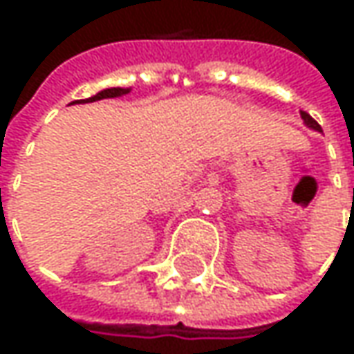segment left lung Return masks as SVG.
<instances>
[{
  "label": "left lung",
  "mask_w": 354,
  "mask_h": 354,
  "mask_svg": "<svg viewBox=\"0 0 354 354\" xmlns=\"http://www.w3.org/2000/svg\"><path fill=\"white\" fill-rule=\"evenodd\" d=\"M299 114H301V120H304V124H306L307 128L315 129V131H323V129H321L319 124H317V122H315V120H313V118L309 116V114H307V112H299Z\"/></svg>",
  "instance_id": "obj_1"
}]
</instances>
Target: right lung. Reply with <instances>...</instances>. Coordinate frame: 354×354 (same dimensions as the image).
Segmentation results:
<instances>
[{
	"label": "right lung",
	"mask_w": 354,
	"mask_h": 354,
	"mask_svg": "<svg viewBox=\"0 0 354 354\" xmlns=\"http://www.w3.org/2000/svg\"><path fill=\"white\" fill-rule=\"evenodd\" d=\"M129 90L131 88H106V90H100L98 94H94V96H90L86 100H82L80 104H86V102H96V100H104V98H120V96H126ZM78 102V100H76ZM76 102H71V104H76Z\"/></svg>",
	"instance_id": "right-lung-1"
}]
</instances>
